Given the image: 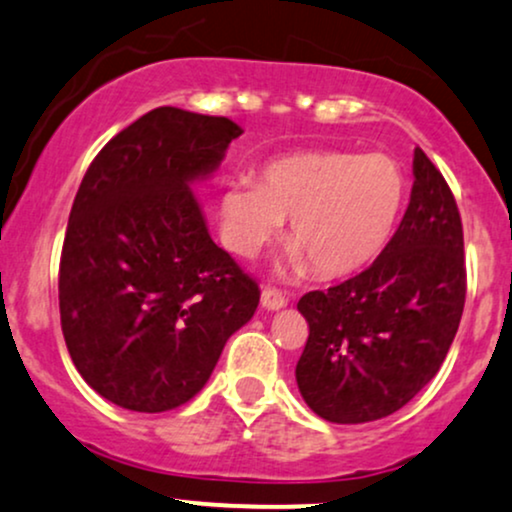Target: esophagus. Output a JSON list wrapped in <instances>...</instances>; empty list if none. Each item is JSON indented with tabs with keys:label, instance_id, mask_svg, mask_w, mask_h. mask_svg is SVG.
Masks as SVG:
<instances>
[{
	"label": "esophagus",
	"instance_id": "obj_1",
	"mask_svg": "<svg viewBox=\"0 0 512 512\" xmlns=\"http://www.w3.org/2000/svg\"><path fill=\"white\" fill-rule=\"evenodd\" d=\"M262 307L264 310H281V307H286V295H283L281 291H276V288H262Z\"/></svg>",
	"mask_w": 512,
	"mask_h": 512
}]
</instances>
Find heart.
Returning <instances> with one entry per match:
<instances>
[{
    "mask_svg": "<svg viewBox=\"0 0 512 512\" xmlns=\"http://www.w3.org/2000/svg\"><path fill=\"white\" fill-rule=\"evenodd\" d=\"M405 197L396 159L381 152L317 150L272 159L257 183L240 178L219 202L221 238L252 260L291 221L295 272L312 264L319 276H343L372 260L389 240Z\"/></svg>",
    "mask_w": 512,
    "mask_h": 512,
    "instance_id": "heart-1",
    "label": "heart"
}]
</instances>
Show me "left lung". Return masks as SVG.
<instances>
[{
	"instance_id": "1",
	"label": "left lung",
	"mask_w": 512,
	"mask_h": 512,
	"mask_svg": "<svg viewBox=\"0 0 512 512\" xmlns=\"http://www.w3.org/2000/svg\"><path fill=\"white\" fill-rule=\"evenodd\" d=\"M410 205L365 272L300 298L310 336L295 365L305 403L336 424L389 417L446 360L465 307L463 221L446 178L417 147Z\"/></svg>"
}]
</instances>
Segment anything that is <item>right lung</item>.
<instances>
[{
    "label": "right lung",
    "mask_w": 512,
    "mask_h": 512,
    "mask_svg": "<svg viewBox=\"0 0 512 512\" xmlns=\"http://www.w3.org/2000/svg\"><path fill=\"white\" fill-rule=\"evenodd\" d=\"M238 123L157 107L92 159L59 262L61 331L102 398L135 412L188 403L260 288L209 238L190 183L207 178Z\"/></svg>",
    "instance_id": "1"
}]
</instances>
